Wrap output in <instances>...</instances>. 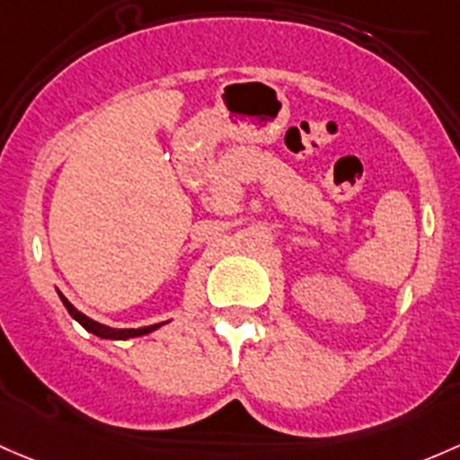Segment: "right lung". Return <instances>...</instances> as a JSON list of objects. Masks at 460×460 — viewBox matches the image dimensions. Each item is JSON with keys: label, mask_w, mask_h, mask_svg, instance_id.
Wrapping results in <instances>:
<instances>
[{"label": "right lung", "mask_w": 460, "mask_h": 460, "mask_svg": "<svg viewBox=\"0 0 460 460\" xmlns=\"http://www.w3.org/2000/svg\"><path fill=\"white\" fill-rule=\"evenodd\" d=\"M59 295H61V293H59ZM61 299H64V304H66L67 313H70V315L75 317L76 322H79L81 326L85 328V331L94 332V335H96V337H101V340H129V337H141V335H147V332L156 331L158 326H163V323H156V326H145V328H108V326H103V323L94 322V319L85 317L84 313H81V311H76V308L72 306V304L67 302V299L64 297V295H61Z\"/></svg>", "instance_id": "1"}]
</instances>
